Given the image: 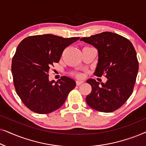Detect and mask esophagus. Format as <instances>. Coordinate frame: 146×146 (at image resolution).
<instances>
[{
	"instance_id": "obj_1",
	"label": "esophagus",
	"mask_w": 146,
	"mask_h": 146,
	"mask_svg": "<svg viewBox=\"0 0 146 146\" xmlns=\"http://www.w3.org/2000/svg\"><path fill=\"white\" fill-rule=\"evenodd\" d=\"M84 83V81H81V80H77L76 81V85L77 86H80L82 84Z\"/></svg>"
}]
</instances>
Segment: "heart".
<instances>
[{"label": "heart", "mask_w": 146, "mask_h": 146, "mask_svg": "<svg viewBox=\"0 0 146 146\" xmlns=\"http://www.w3.org/2000/svg\"><path fill=\"white\" fill-rule=\"evenodd\" d=\"M81 74H78V76H81Z\"/></svg>", "instance_id": "b5f03b06"}]
</instances>
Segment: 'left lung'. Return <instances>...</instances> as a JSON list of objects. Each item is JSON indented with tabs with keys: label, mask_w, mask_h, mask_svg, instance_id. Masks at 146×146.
Wrapping results in <instances>:
<instances>
[{
	"label": "left lung",
	"mask_w": 146,
	"mask_h": 146,
	"mask_svg": "<svg viewBox=\"0 0 146 146\" xmlns=\"http://www.w3.org/2000/svg\"><path fill=\"white\" fill-rule=\"evenodd\" d=\"M81 41L94 46L98 60L94 75H104L105 83L90 78L92 92L86 100L92 108L111 112L120 108L131 95L138 72L139 64L134 47L129 40L111 32L84 37Z\"/></svg>",
	"instance_id": "obj_1"
}]
</instances>
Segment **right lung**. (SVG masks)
I'll list each match as a JSON object with an SVG mask.
<instances>
[{
	"mask_svg": "<svg viewBox=\"0 0 146 146\" xmlns=\"http://www.w3.org/2000/svg\"><path fill=\"white\" fill-rule=\"evenodd\" d=\"M79 39L48 34L27 37L19 44L11 70L16 92L28 108L45 114L64 104L76 82L65 76L56 82L50 81L48 72L58 62L66 47Z\"/></svg>",
	"mask_w": 146,
	"mask_h": 146,
	"instance_id": "add662e5",
	"label": "right lung"
}]
</instances>
